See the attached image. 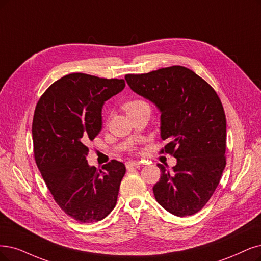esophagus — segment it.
<instances>
[{
	"mask_svg": "<svg viewBox=\"0 0 261 261\" xmlns=\"http://www.w3.org/2000/svg\"><path fill=\"white\" fill-rule=\"evenodd\" d=\"M127 168H130V167H134V168H139L141 166V162L140 161H129L127 162Z\"/></svg>",
	"mask_w": 261,
	"mask_h": 261,
	"instance_id": "34e87169",
	"label": "esophagus"
}]
</instances>
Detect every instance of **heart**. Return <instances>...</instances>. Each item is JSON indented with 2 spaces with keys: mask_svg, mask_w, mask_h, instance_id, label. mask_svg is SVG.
I'll return each instance as SVG.
<instances>
[{
  "mask_svg": "<svg viewBox=\"0 0 261 261\" xmlns=\"http://www.w3.org/2000/svg\"><path fill=\"white\" fill-rule=\"evenodd\" d=\"M145 106H147V108H149L148 104L146 102H144L142 100H131L129 102H127L124 104V110L127 113H130L132 111H136V110H139L141 108H145Z\"/></svg>",
  "mask_w": 261,
  "mask_h": 261,
  "instance_id": "obj_1",
  "label": "heart"
}]
</instances>
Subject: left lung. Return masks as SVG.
<instances>
[{
  "instance_id": "8db88e82",
  "label": "left lung",
  "mask_w": 261,
  "mask_h": 261,
  "mask_svg": "<svg viewBox=\"0 0 261 261\" xmlns=\"http://www.w3.org/2000/svg\"><path fill=\"white\" fill-rule=\"evenodd\" d=\"M132 91L156 105L166 151L177 160L172 171L158 163L152 187L158 203L184 217L203 207L226 167V115L217 93L195 72L180 65L124 76Z\"/></svg>"
}]
</instances>
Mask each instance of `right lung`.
<instances>
[{"mask_svg": "<svg viewBox=\"0 0 261 261\" xmlns=\"http://www.w3.org/2000/svg\"><path fill=\"white\" fill-rule=\"evenodd\" d=\"M123 80L73 73L55 82L34 112L32 138L38 170L65 214L94 223L116 205L122 162L112 160L98 171L88 165L86 145L102 130V108L124 88Z\"/></svg>", "mask_w": 261, "mask_h": 261, "instance_id": "obj_1", "label": "right lung"}]
</instances>
